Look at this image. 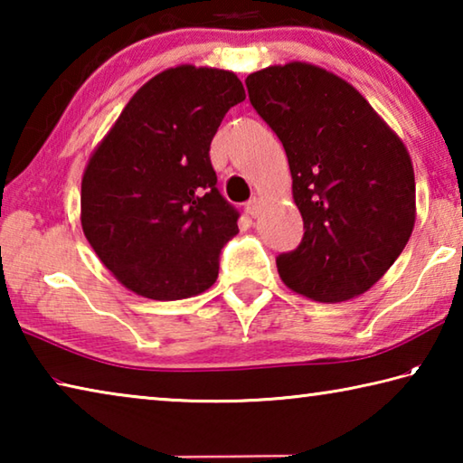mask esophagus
I'll return each mask as SVG.
<instances>
[{
  "label": "esophagus",
  "mask_w": 463,
  "mask_h": 463,
  "mask_svg": "<svg viewBox=\"0 0 463 463\" xmlns=\"http://www.w3.org/2000/svg\"><path fill=\"white\" fill-rule=\"evenodd\" d=\"M261 206H263V200L261 198H250L249 202H247V214H250L253 218H257L260 216V213H261Z\"/></svg>",
  "instance_id": "1"
}]
</instances>
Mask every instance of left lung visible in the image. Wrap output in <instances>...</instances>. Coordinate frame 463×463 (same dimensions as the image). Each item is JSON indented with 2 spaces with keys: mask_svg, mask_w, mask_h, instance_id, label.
I'll return each instance as SVG.
<instances>
[{
  "mask_svg": "<svg viewBox=\"0 0 463 463\" xmlns=\"http://www.w3.org/2000/svg\"><path fill=\"white\" fill-rule=\"evenodd\" d=\"M249 99L286 148L304 237L278 257L292 292L336 304L370 289L417 221L409 148L343 77L304 61L247 77Z\"/></svg>",
  "mask_w": 463,
  "mask_h": 463,
  "instance_id": "left-lung-1",
  "label": "left lung"
}]
</instances>
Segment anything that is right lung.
Masks as SVG:
<instances>
[{
  "instance_id": "1",
  "label": "right lung",
  "mask_w": 463,
  "mask_h": 463,
  "mask_svg": "<svg viewBox=\"0 0 463 463\" xmlns=\"http://www.w3.org/2000/svg\"><path fill=\"white\" fill-rule=\"evenodd\" d=\"M245 88L226 69L177 65L148 80L90 155L81 229L124 288L151 300L198 296L239 213L216 190L210 143Z\"/></svg>"
}]
</instances>
